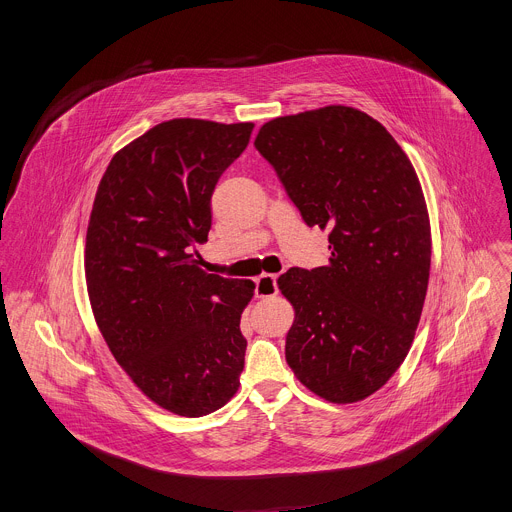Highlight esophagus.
Wrapping results in <instances>:
<instances>
[{
    "mask_svg": "<svg viewBox=\"0 0 512 512\" xmlns=\"http://www.w3.org/2000/svg\"><path fill=\"white\" fill-rule=\"evenodd\" d=\"M255 294L257 298H269L277 294V275L263 273L261 277L255 279Z\"/></svg>",
    "mask_w": 512,
    "mask_h": 512,
    "instance_id": "esophagus-1",
    "label": "esophagus"
}]
</instances>
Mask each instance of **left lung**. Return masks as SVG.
<instances>
[{"instance_id": "1", "label": "left lung", "mask_w": 512, "mask_h": 512, "mask_svg": "<svg viewBox=\"0 0 512 512\" xmlns=\"http://www.w3.org/2000/svg\"><path fill=\"white\" fill-rule=\"evenodd\" d=\"M308 227L328 229L330 261L279 279L296 320L285 360L310 391L354 403L405 360L425 302L429 216L393 135L352 107L277 117L255 139Z\"/></svg>"}]
</instances>
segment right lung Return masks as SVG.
Listing matches in <instances>:
<instances>
[{
	"label": "right lung",
	"instance_id": "obj_1",
	"mask_svg": "<svg viewBox=\"0 0 512 512\" xmlns=\"http://www.w3.org/2000/svg\"><path fill=\"white\" fill-rule=\"evenodd\" d=\"M251 131L202 119L152 127L113 156L91 212L85 273L99 330L143 395L184 417L221 409L241 385L239 324L255 285L206 273L192 251Z\"/></svg>",
	"mask_w": 512,
	"mask_h": 512
}]
</instances>
